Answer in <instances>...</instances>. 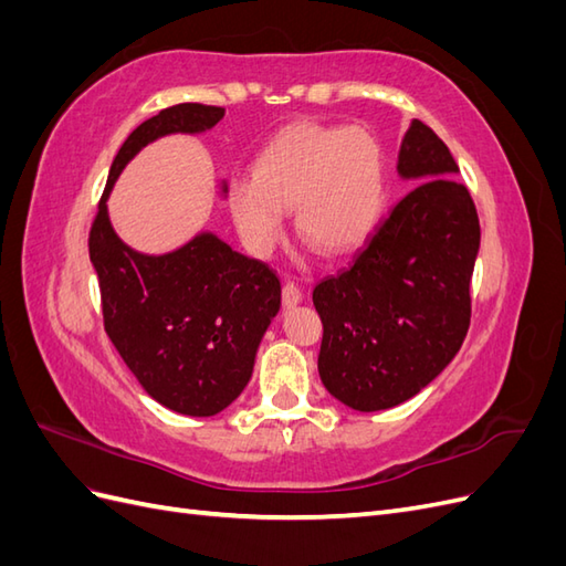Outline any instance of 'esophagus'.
<instances>
[{
	"instance_id": "1",
	"label": "esophagus",
	"mask_w": 566,
	"mask_h": 566,
	"mask_svg": "<svg viewBox=\"0 0 566 566\" xmlns=\"http://www.w3.org/2000/svg\"><path fill=\"white\" fill-rule=\"evenodd\" d=\"M302 302V290H300V285L297 283H293V281H287L285 285H283V306L285 310H295V306Z\"/></svg>"
}]
</instances>
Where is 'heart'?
Listing matches in <instances>:
<instances>
[{"label": "heart", "instance_id": "heart-1", "mask_svg": "<svg viewBox=\"0 0 566 566\" xmlns=\"http://www.w3.org/2000/svg\"><path fill=\"white\" fill-rule=\"evenodd\" d=\"M385 150L370 129L295 123L254 158L252 177L233 175L227 205L254 252H269L293 210L300 241L325 256L361 248L385 208Z\"/></svg>", "mask_w": 566, "mask_h": 566}]
</instances>
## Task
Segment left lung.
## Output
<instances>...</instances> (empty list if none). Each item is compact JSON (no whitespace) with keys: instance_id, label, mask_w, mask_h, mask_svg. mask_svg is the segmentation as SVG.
Listing matches in <instances>:
<instances>
[{"instance_id":"left-lung-1","label":"left lung","mask_w":566,"mask_h":566,"mask_svg":"<svg viewBox=\"0 0 566 566\" xmlns=\"http://www.w3.org/2000/svg\"><path fill=\"white\" fill-rule=\"evenodd\" d=\"M397 172L413 188L354 256L314 287L323 323L318 375L354 410L416 397L458 354L470 328V281L479 252L472 196L439 136L410 123Z\"/></svg>"}]
</instances>
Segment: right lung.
<instances>
[{
    "mask_svg": "<svg viewBox=\"0 0 566 566\" xmlns=\"http://www.w3.org/2000/svg\"><path fill=\"white\" fill-rule=\"evenodd\" d=\"M221 117L224 108L179 104L136 127L111 165L90 231L104 325L117 354L150 399L193 418L217 416L250 382L256 349L281 310V281L212 231L165 254L136 252L111 224L108 196L142 148L169 134L210 132Z\"/></svg>",
    "mask_w": 566,
    "mask_h": 566,
    "instance_id": "1",
    "label": "right lung"
}]
</instances>
